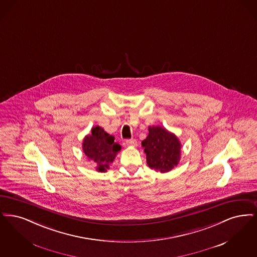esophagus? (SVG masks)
Segmentation results:
<instances>
[{
  "label": "esophagus",
  "instance_id": "1",
  "mask_svg": "<svg viewBox=\"0 0 257 257\" xmlns=\"http://www.w3.org/2000/svg\"><path fill=\"white\" fill-rule=\"evenodd\" d=\"M125 144L128 147H136L137 146V141L135 139H127L125 141Z\"/></svg>",
  "mask_w": 257,
  "mask_h": 257
}]
</instances>
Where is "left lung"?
<instances>
[{
	"label": "left lung",
	"instance_id": "obj_1",
	"mask_svg": "<svg viewBox=\"0 0 257 257\" xmlns=\"http://www.w3.org/2000/svg\"><path fill=\"white\" fill-rule=\"evenodd\" d=\"M147 164L159 173H168L178 166L181 157V143L178 136L160 125L149 126V134L142 141Z\"/></svg>",
	"mask_w": 257,
	"mask_h": 257
}]
</instances>
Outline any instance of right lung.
Returning <instances> with one entry per match:
<instances>
[{"label": "right lung", "mask_w": 257, "mask_h": 257, "mask_svg": "<svg viewBox=\"0 0 257 257\" xmlns=\"http://www.w3.org/2000/svg\"><path fill=\"white\" fill-rule=\"evenodd\" d=\"M114 140L115 137L103 131L100 125L93 126L90 134L83 138L82 151L96 164L97 172H106L121 150V146Z\"/></svg>", "instance_id": "right-lung-1"}]
</instances>
